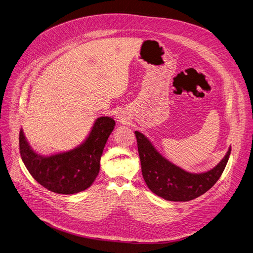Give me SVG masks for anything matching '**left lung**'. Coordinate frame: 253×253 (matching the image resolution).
Here are the masks:
<instances>
[{
  "instance_id": "left-lung-1",
  "label": "left lung",
  "mask_w": 253,
  "mask_h": 253,
  "mask_svg": "<svg viewBox=\"0 0 253 253\" xmlns=\"http://www.w3.org/2000/svg\"><path fill=\"white\" fill-rule=\"evenodd\" d=\"M135 136L147 187L168 201L188 202L209 191L223 173L231 152L229 148L224 158L211 170L191 173L169 162L142 133L135 131Z\"/></svg>"
}]
</instances>
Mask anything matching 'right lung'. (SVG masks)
Segmentation results:
<instances>
[{
    "label": "right lung",
    "instance_id": "right-lung-1",
    "mask_svg": "<svg viewBox=\"0 0 253 253\" xmlns=\"http://www.w3.org/2000/svg\"><path fill=\"white\" fill-rule=\"evenodd\" d=\"M114 127L112 118L100 117L83 144L50 156L34 152L21 129V158L30 174L45 189L63 195L80 193L90 187L99 174L101 156Z\"/></svg>",
    "mask_w": 253,
    "mask_h": 253
}]
</instances>
